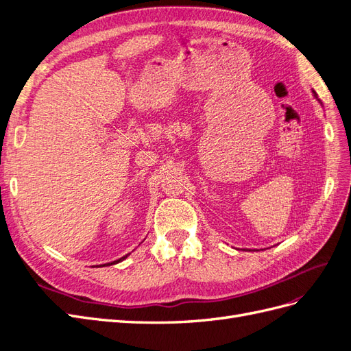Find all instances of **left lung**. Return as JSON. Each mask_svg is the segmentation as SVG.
<instances>
[{
	"label": "left lung",
	"instance_id": "obj_1",
	"mask_svg": "<svg viewBox=\"0 0 351 351\" xmlns=\"http://www.w3.org/2000/svg\"><path fill=\"white\" fill-rule=\"evenodd\" d=\"M313 93H315V92H313ZM315 97H316V95H315ZM316 98H317V97H316Z\"/></svg>",
	"mask_w": 351,
	"mask_h": 351
}]
</instances>
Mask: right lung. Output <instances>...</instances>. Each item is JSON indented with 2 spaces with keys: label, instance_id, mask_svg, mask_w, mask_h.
<instances>
[{
  "label": "right lung",
  "instance_id": "add662e5",
  "mask_svg": "<svg viewBox=\"0 0 351 351\" xmlns=\"http://www.w3.org/2000/svg\"><path fill=\"white\" fill-rule=\"evenodd\" d=\"M130 254V253H129ZM129 254H125V256H123V258H120V259H117V261H114V262H110V263H104L102 265V267H105V265H107V267H108V265H115V263H119V262H121V261H124L127 256H129Z\"/></svg>",
  "mask_w": 351,
  "mask_h": 351
}]
</instances>
